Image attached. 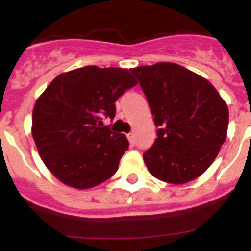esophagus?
Segmentation results:
<instances>
[{"label": "esophagus", "instance_id": "esophagus-1", "mask_svg": "<svg viewBox=\"0 0 251 251\" xmlns=\"http://www.w3.org/2000/svg\"><path fill=\"white\" fill-rule=\"evenodd\" d=\"M127 138H128V141H129L130 145L132 146L136 145V136H134V133H129V134L127 136Z\"/></svg>", "mask_w": 251, "mask_h": 251}]
</instances>
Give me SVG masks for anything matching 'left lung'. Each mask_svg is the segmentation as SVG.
<instances>
[{
  "label": "left lung",
  "mask_w": 251,
  "mask_h": 251,
  "mask_svg": "<svg viewBox=\"0 0 251 251\" xmlns=\"http://www.w3.org/2000/svg\"><path fill=\"white\" fill-rule=\"evenodd\" d=\"M150 104L157 138L143 153L156 178L182 185L202 175L220 152L229 109L200 75L174 63L130 69Z\"/></svg>",
  "instance_id": "8db88e82"
}]
</instances>
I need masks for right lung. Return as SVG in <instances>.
Returning <instances> with one entry per match:
<instances>
[{
    "label": "right lung",
    "instance_id": "1",
    "mask_svg": "<svg viewBox=\"0 0 251 251\" xmlns=\"http://www.w3.org/2000/svg\"><path fill=\"white\" fill-rule=\"evenodd\" d=\"M137 85L128 69L84 66L55 77L36 100L32 137L46 167L74 188H90L117 172L128 139L103 126L115 101Z\"/></svg>",
    "mask_w": 251,
    "mask_h": 251
}]
</instances>
